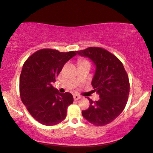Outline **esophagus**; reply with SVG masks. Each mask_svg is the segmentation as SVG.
<instances>
[{
	"mask_svg": "<svg viewBox=\"0 0 153 153\" xmlns=\"http://www.w3.org/2000/svg\"><path fill=\"white\" fill-rule=\"evenodd\" d=\"M74 100H78V99L81 98V96H79V95H77V94H74Z\"/></svg>",
	"mask_w": 153,
	"mask_h": 153,
	"instance_id": "1",
	"label": "esophagus"
}]
</instances>
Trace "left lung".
Masks as SVG:
<instances>
[{
  "mask_svg": "<svg viewBox=\"0 0 153 153\" xmlns=\"http://www.w3.org/2000/svg\"><path fill=\"white\" fill-rule=\"evenodd\" d=\"M89 57L96 66L91 85L100 99L94 102L89 98V107L82 111L90 123L102 126L112 122L123 111L130 93V82L122 62L105 49L89 47L77 51Z\"/></svg>",
  "mask_w": 153,
  "mask_h": 153,
  "instance_id": "left-lung-1",
  "label": "left lung"
}]
</instances>
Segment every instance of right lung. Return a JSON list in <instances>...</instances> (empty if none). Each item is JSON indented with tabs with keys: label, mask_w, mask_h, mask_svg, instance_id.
<instances>
[{
	"label": "right lung",
	"mask_w": 153,
	"mask_h": 153,
	"mask_svg": "<svg viewBox=\"0 0 153 153\" xmlns=\"http://www.w3.org/2000/svg\"><path fill=\"white\" fill-rule=\"evenodd\" d=\"M77 51L67 53L44 48L27 58L19 79L20 96L34 119L45 126H55L65 119L71 94H60L53 87L56 77Z\"/></svg>",
	"instance_id": "add662e5"
}]
</instances>
